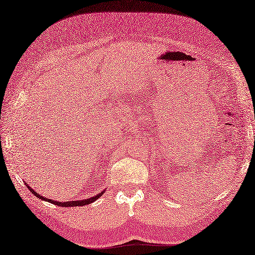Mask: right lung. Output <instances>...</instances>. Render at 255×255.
<instances>
[{"mask_svg": "<svg viewBox=\"0 0 255 255\" xmlns=\"http://www.w3.org/2000/svg\"><path fill=\"white\" fill-rule=\"evenodd\" d=\"M27 187H28L29 191H30L32 194H35V196H37L38 198H40V199H42V200H47V202H49V203H51V204L58 205L59 207H75V206H84V205H88V204H91V203L95 202V200H96L97 198H100V197L102 196V194L105 192V191L102 192V193H100L99 195H95L94 197H91V198H88V199L72 200V202H64V203H62V202H55V200H51V199H49V198H46V197H44V196H40V195L37 194L30 186L27 185Z\"/></svg>", "mask_w": 255, "mask_h": 255, "instance_id": "add662e5", "label": "right lung"}]
</instances>
